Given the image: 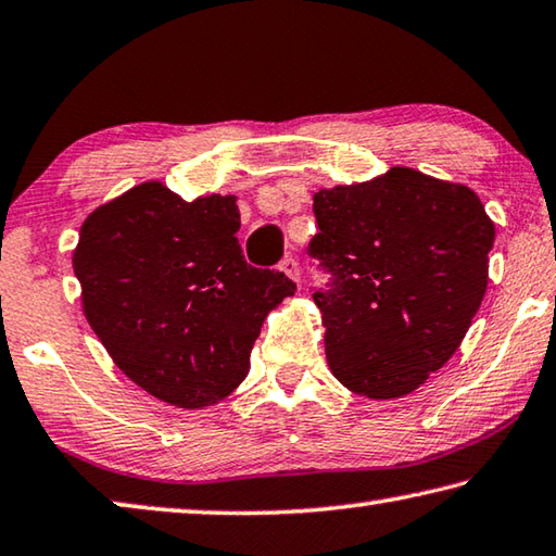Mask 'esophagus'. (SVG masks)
<instances>
[{
    "label": "esophagus",
    "instance_id": "esophagus-1",
    "mask_svg": "<svg viewBox=\"0 0 556 556\" xmlns=\"http://www.w3.org/2000/svg\"><path fill=\"white\" fill-rule=\"evenodd\" d=\"M279 269L285 271V275H287L291 281H296V285H299V262H296L294 257H285V260H281Z\"/></svg>",
    "mask_w": 556,
    "mask_h": 556
}]
</instances>
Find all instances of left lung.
Wrapping results in <instances>:
<instances>
[{
	"instance_id": "1",
	"label": "left lung",
	"mask_w": 556,
	"mask_h": 556,
	"mask_svg": "<svg viewBox=\"0 0 556 556\" xmlns=\"http://www.w3.org/2000/svg\"><path fill=\"white\" fill-rule=\"evenodd\" d=\"M311 255L332 281L316 291L326 359L365 399H401L457 352L486 294L496 228L477 191L391 167L313 194Z\"/></svg>"
}]
</instances>
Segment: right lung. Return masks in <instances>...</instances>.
Masks as SVG:
<instances>
[{
	"label": "right lung",
	"instance_id": "1",
	"mask_svg": "<svg viewBox=\"0 0 556 556\" xmlns=\"http://www.w3.org/2000/svg\"><path fill=\"white\" fill-rule=\"evenodd\" d=\"M238 197L185 201L150 179L97 206L73 269L85 318L124 375L169 406L197 410L248 377L267 313L296 285L250 267Z\"/></svg>",
	"mask_w": 556,
	"mask_h": 556
}]
</instances>
